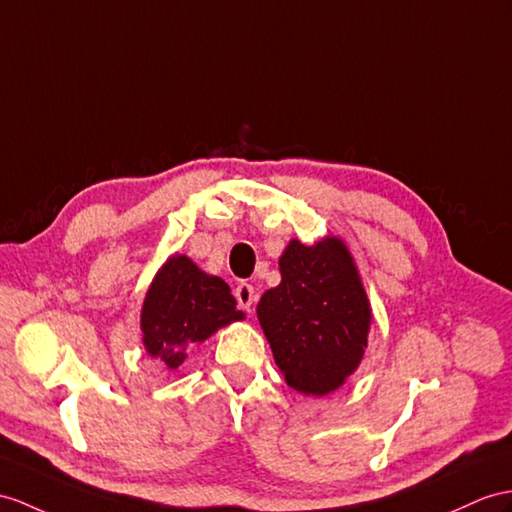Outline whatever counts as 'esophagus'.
<instances>
[{"instance_id":"obj_1","label":"esophagus","mask_w":512,"mask_h":512,"mask_svg":"<svg viewBox=\"0 0 512 512\" xmlns=\"http://www.w3.org/2000/svg\"><path fill=\"white\" fill-rule=\"evenodd\" d=\"M234 297H236V302H239V306H241L243 310H252V304H254V286L247 284V282H241L239 286H236Z\"/></svg>"}]
</instances>
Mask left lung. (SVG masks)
Returning a JSON list of instances; mask_svg holds the SVG:
<instances>
[{"mask_svg": "<svg viewBox=\"0 0 512 512\" xmlns=\"http://www.w3.org/2000/svg\"><path fill=\"white\" fill-rule=\"evenodd\" d=\"M278 265L280 284L256 306L260 328L291 389L330 395L358 369L373 319L354 256L339 236L291 239Z\"/></svg>", "mask_w": 512, "mask_h": 512, "instance_id": "8db88e82", "label": "left lung"}]
</instances>
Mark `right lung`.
Segmentation results:
<instances>
[{"label": "right lung", "mask_w": 512, "mask_h": 512, "mask_svg": "<svg viewBox=\"0 0 512 512\" xmlns=\"http://www.w3.org/2000/svg\"><path fill=\"white\" fill-rule=\"evenodd\" d=\"M243 319L226 282L199 269L189 256L173 254L156 271L143 299V347L147 356L178 371L189 347Z\"/></svg>", "instance_id": "add662e5"}]
</instances>
